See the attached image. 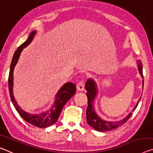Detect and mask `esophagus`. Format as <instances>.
<instances>
[{"label":"esophagus","mask_w":153,"mask_h":153,"mask_svg":"<svg viewBox=\"0 0 153 153\" xmlns=\"http://www.w3.org/2000/svg\"><path fill=\"white\" fill-rule=\"evenodd\" d=\"M85 88V83L83 81H80L76 85V89L79 91H83L84 90Z\"/></svg>","instance_id":"34e87169"}]
</instances>
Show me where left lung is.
I'll return each instance as SVG.
<instances>
[{"label":"left lung","mask_w":153,"mask_h":153,"mask_svg":"<svg viewBox=\"0 0 153 153\" xmlns=\"http://www.w3.org/2000/svg\"><path fill=\"white\" fill-rule=\"evenodd\" d=\"M137 65H138V70L142 76V78H144L143 76V71H142V63L140 60L137 61ZM142 88L144 87V80L142 81ZM85 90H87V97H88V108L86 110V117H87V123L89 125L91 126V127L94 128L96 131H109L114 130V129L116 128L119 126H120L126 123V121L129 119V117L131 116L133 114V112L134 110H135L136 107H137L140 100H138L137 104H136L135 107L130 114H129L127 116L124 117L122 120L117 121V122H109L105 121L103 120L100 119L98 115L96 114L94 109V101L95 100V98L96 96V94H97V87H96V84L95 81H94L92 79H89L85 83Z\"/></svg>","instance_id":"left-lung-1"}]
</instances>
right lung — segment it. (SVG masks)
<instances>
[{"mask_svg":"<svg viewBox=\"0 0 153 153\" xmlns=\"http://www.w3.org/2000/svg\"><path fill=\"white\" fill-rule=\"evenodd\" d=\"M36 33V30H33L30 33L29 37L27 41L18 47L17 50L16 51L15 53L13 56L12 60H11L10 70H9V79H8V85H9V95H10L11 100L14 107L16 108V111H18L20 116L25 120L26 122L29 123L32 125L39 128H46L48 126L52 125L57 121L59 117V115L62 112L65 103L68 102L70 98L76 92V85L73 83H66L59 90L55 96V100L54 102L53 107L51 108L50 110L44 113H42L39 114H30L23 111L21 108L18 106L17 102L15 100L13 95V70L15 68L16 63H17L18 59L22 52V49L27 47L31 42L33 39Z\"/></svg>","mask_w":153,"mask_h":153,"instance_id":"1","label":"right lung"}]
</instances>
